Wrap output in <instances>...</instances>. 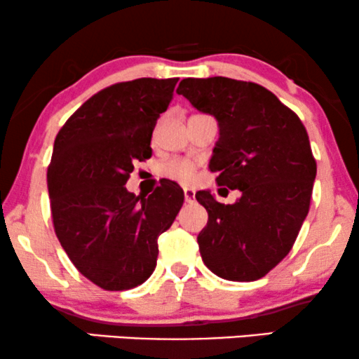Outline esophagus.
<instances>
[{
    "label": "esophagus",
    "mask_w": 359,
    "mask_h": 359,
    "mask_svg": "<svg viewBox=\"0 0 359 359\" xmlns=\"http://www.w3.org/2000/svg\"><path fill=\"white\" fill-rule=\"evenodd\" d=\"M184 201H187V203H193L194 201V189L184 188Z\"/></svg>",
    "instance_id": "34e87169"
}]
</instances>
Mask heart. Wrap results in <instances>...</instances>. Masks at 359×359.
<instances>
[{
	"instance_id": "heart-1",
	"label": "heart",
	"mask_w": 359,
	"mask_h": 359,
	"mask_svg": "<svg viewBox=\"0 0 359 359\" xmlns=\"http://www.w3.org/2000/svg\"><path fill=\"white\" fill-rule=\"evenodd\" d=\"M194 171H196V168H194L193 163L188 161V159L176 158L170 159V161L163 165V175L171 180L180 181V183L183 184L191 183L194 178Z\"/></svg>"
}]
</instances>
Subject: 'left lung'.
<instances>
[{"label":"left lung","mask_w":359,"mask_h":359,"mask_svg":"<svg viewBox=\"0 0 359 359\" xmlns=\"http://www.w3.org/2000/svg\"><path fill=\"white\" fill-rule=\"evenodd\" d=\"M176 93L218 119L210 170L219 187L241 194L223 205L210 191L196 193L208 211L198 234L201 258L223 280H259L290 253L309 211L316 161L306 128L256 83L187 78Z\"/></svg>","instance_id":"1"}]
</instances>
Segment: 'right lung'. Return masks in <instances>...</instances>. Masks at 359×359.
<instances>
[{"label":"right lung","mask_w":359,"mask_h":359,"mask_svg":"<svg viewBox=\"0 0 359 359\" xmlns=\"http://www.w3.org/2000/svg\"><path fill=\"white\" fill-rule=\"evenodd\" d=\"M178 78H140L93 95L57 131L48 166L55 233L83 276L108 291L141 285L156 268L158 238L184 193L165 180L148 198L126 189Z\"/></svg>","instance_id":"right-lung-1"}]
</instances>
